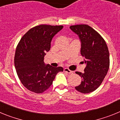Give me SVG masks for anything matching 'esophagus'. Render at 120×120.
<instances>
[{
  "instance_id": "esophagus-1",
  "label": "esophagus",
  "mask_w": 120,
  "mask_h": 120,
  "mask_svg": "<svg viewBox=\"0 0 120 120\" xmlns=\"http://www.w3.org/2000/svg\"><path fill=\"white\" fill-rule=\"evenodd\" d=\"M64 71L65 72H66V73H69V74H73V73L72 71H71L70 70H69L68 68H65L64 69Z\"/></svg>"
}]
</instances>
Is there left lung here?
I'll return each mask as SVG.
<instances>
[{
    "label": "left lung",
    "mask_w": 120,
    "mask_h": 120,
    "mask_svg": "<svg viewBox=\"0 0 120 120\" xmlns=\"http://www.w3.org/2000/svg\"><path fill=\"white\" fill-rule=\"evenodd\" d=\"M77 34L81 43L80 53L85 57L84 73L76 71L81 77V83L75 87L83 94L94 91L102 83L109 68V53L101 36L87 24L70 27Z\"/></svg>",
    "instance_id": "left-lung-1"
}]
</instances>
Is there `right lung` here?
I'll return each mask as SVG.
<instances>
[{
  "label": "right lung",
  "mask_w": 120,
  "mask_h": 120,
  "mask_svg": "<svg viewBox=\"0 0 120 120\" xmlns=\"http://www.w3.org/2000/svg\"><path fill=\"white\" fill-rule=\"evenodd\" d=\"M62 28L63 26H37L23 35L17 46L15 68L22 84L30 91L43 93L52 84L57 73L63 71L61 67H53L44 62L52 40Z\"/></svg>",
  "instance_id": "1"
}]
</instances>
